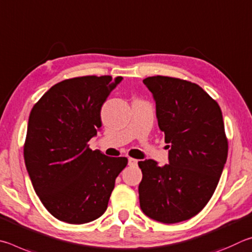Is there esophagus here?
I'll return each instance as SVG.
<instances>
[{
  "label": "esophagus",
  "mask_w": 252,
  "mask_h": 252,
  "mask_svg": "<svg viewBox=\"0 0 252 252\" xmlns=\"http://www.w3.org/2000/svg\"><path fill=\"white\" fill-rule=\"evenodd\" d=\"M137 164H138V160L137 159H134V158H128V165L130 167L137 166Z\"/></svg>",
  "instance_id": "obj_1"
}]
</instances>
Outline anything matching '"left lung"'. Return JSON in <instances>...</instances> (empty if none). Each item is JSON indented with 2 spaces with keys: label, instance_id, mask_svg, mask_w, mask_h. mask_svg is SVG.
Here are the masks:
<instances>
[{
  "label": "left lung",
  "instance_id": "8db88e82",
  "mask_svg": "<svg viewBox=\"0 0 252 252\" xmlns=\"http://www.w3.org/2000/svg\"><path fill=\"white\" fill-rule=\"evenodd\" d=\"M143 83L156 101L169 164L138 162L140 208L156 221L180 222L204 209L219 183L228 156L222 113L195 83L159 75Z\"/></svg>",
  "mask_w": 252,
  "mask_h": 252
}]
</instances>
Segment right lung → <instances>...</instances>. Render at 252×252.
Returning <instances> with one entry per match:
<instances>
[{
  "instance_id": "add662e5",
  "label": "right lung",
  "mask_w": 252,
  "mask_h": 252,
  "mask_svg": "<svg viewBox=\"0 0 252 252\" xmlns=\"http://www.w3.org/2000/svg\"><path fill=\"white\" fill-rule=\"evenodd\" d=\"M118 76H82L52 86L31 110L24 160L33 188L48 213L82 224L107 209L126 157H108L88 147L101 127L100 109Z\"/></svg>"
}]
</instances>
